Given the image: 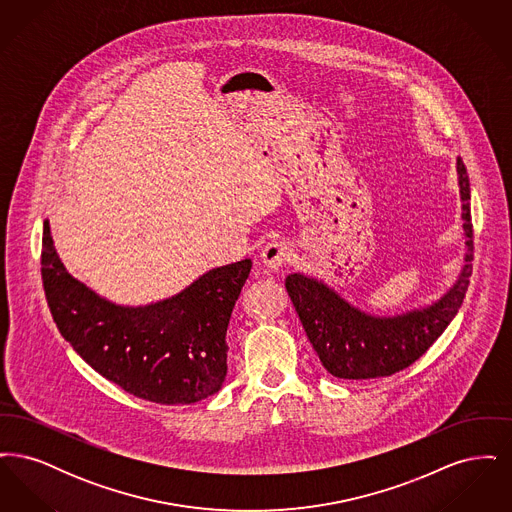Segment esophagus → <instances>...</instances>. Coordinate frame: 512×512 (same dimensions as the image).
<instances>
[{
    "mask_svg": "<svg viewBox=\"0 0 512 512\" xmlns=\"http://www.w3.org/2000/svg\"><path fill=\"white\" fill-rule=\"evenodd\" d=\"M292 259V245L284 240H274L263 249L261 253V263L268 268V270H278L284 267L288 261Z\"/></svg>",
    "mask_w": 512,
    "mask_h": 512,
    "instance_id": "esophagus-1",
    "label": "esophagus"
}]
</instances>
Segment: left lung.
<instances>
[{
    "label": "left lung",
    "instance_id": "left-lung-1",
    "mask_svg": "<svg viewBox=\"0 0 512 512\" xmlns=\"http://www.w3.org/2000/svg\"><path fill=\"white\" fill-rule=\"evenodd\" d=\"M463 199L466 265L453 290L428 309L401 317L376 318L345 303L340 295L303 274H290L286 290L313 343L322 366L336 378L370 380L405 370L443 334L463 305L472 276L474 228L470 215V182L463 159H457Z\"/></svg>",
    "mask_w": 512,
    "mask_h": 512
}]
</instances>
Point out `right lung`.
<instances>
[{
  "label": "right lung",
  "instance_id": "right-lung-1",
  "mask_svg": "<svg viewBox=\"0 0 512 512\" xmlns=\"http://www.w3.org/2000/svg\"><path fill=\"white\" fill-rule=\"evenodd\" d=\"M251 265L215 268L172 299L128 309L74 280L44 222L42 282L61 336L103 378L159 405H192L220 390L226 330Z\"/></svg>",
  "mask_w": 512,
  "mask_h": 512
}]
</instances>
